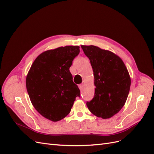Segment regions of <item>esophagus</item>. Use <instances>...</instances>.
I'll list each match as a JSON object with an SVG mask.
<instances>
[{
    "mask_svg": "<svg viewBox=\"0 0 154 154\" xmlns=\"http://www.w3.org/2000/svg\"><path fill=\"white\" fill-rule=\"evenodd\" d=\"M78 87H79V88H80V90H82V87H83V83H81V84L79 85Z\"/></svg>",
    "mask_w": 154,
    "mask_h": 154,
    "instance_id": "34e87169",
    "label": "esophagus"
}]
</instances>
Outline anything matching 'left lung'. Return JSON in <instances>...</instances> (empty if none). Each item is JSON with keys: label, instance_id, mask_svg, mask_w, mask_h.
I'll return each instance as SVG.
<instances>
[{"label": "left lung", "instance_id": "left-lung-1", "mask_svg": "<svg viewBox=\"0 0 154 154\" xmlns=\"http://www.w3.org/2000/svg\"><path fill=\"white\" fill-rule=\"evenodd\" d=\"M94 72L95 92L87 102L91 112L108 119L123 108L130 91L131 80L125 63L111 51L94 45H81Z\"/></svg>", "mask_w": 154, "mask_h": 154}]
</instances>
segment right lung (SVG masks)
I'll return each mask as SVG.
<instances>
[{"mask_svg":"<svg viewBox=\"0 0 154 154\" xmlns=\"http://www.w3.org/2000/svg\"><path fill=\"white\" fill-rule=\"evenodd\" d=\"M80 53L79 46H65L41 53L29 69L26 88L38 112L52 122L69 114L80 91L72 81L69 68Z\"/></svg>","mask_w":154,"mask_h":154,"instance_id":"obj_1","label":"right lung"}]
</instances>
